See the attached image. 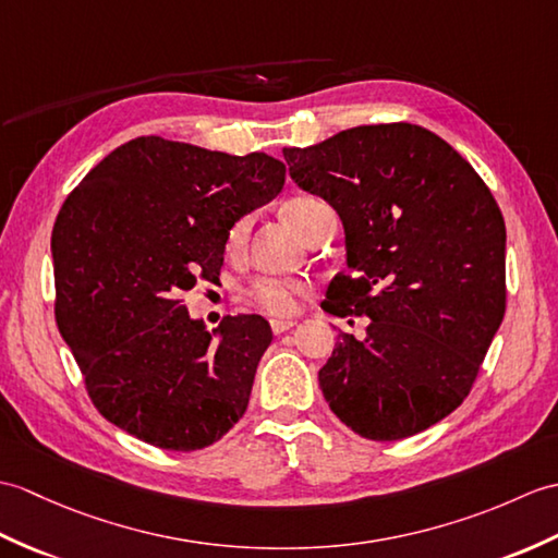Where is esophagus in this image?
Segmentation results:
<instances>
[{
  "label": "esophagus",
  "instance_id": "34e87169",
  "mask_svg": "<svg viewBox=\"0 0 558 558\" xmlns=\"http://www.w3.org/2000/svg\"><path fill=\"white\" fill-rule=\"evenodd\" d=\"M294 326H296L294 318H274V320H270V330H274L276 335L288 332V330L294 328Z\"/></svg>",
  "mask_w": 558,
  "mask_h": 558
}]
</instances>
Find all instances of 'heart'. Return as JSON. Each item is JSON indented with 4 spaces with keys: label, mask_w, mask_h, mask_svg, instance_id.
Here are the masks:
<instances>
[{
    "label": "heart",
    "mask_w": 558,
    "mask_h": 558,
    "mask_svg": "<svg viewBox=\"0 0 558 558\" xmlns=\"http://www.w3.org/2000/svg\"><path fill=\"white\" fill-rule=\"evenodd\" d=\"M320 206H326L316 197H308V194H300V197H292L288 204L282 206L284 218L290 223L304 232L308 218L314 216ZM244 235H247V218H240L230 226L228 235H226V250L228 252H238L244 242ZM306 294V282L296 280V278H276V276H262L252 280L247 288H244V300H247L250 306L256 311H262L266 316H290L302 304V296Z\"/></svg>",
    "instance_id": "b5f03b06"
}]
</instances>
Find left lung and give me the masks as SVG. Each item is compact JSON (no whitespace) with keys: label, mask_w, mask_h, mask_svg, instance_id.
I'll use <instances>...</instances> for the list:
<instances>
[{"label":"left lung","mask_w":558,"mask_h":558,"mask_svg":"<svg viewBox=\"0 0 558 558\" xmlns=\"http://www.w3.org/2000/svg\"><path fill=\"white\" fill-rule=\"evenodd\" d=\"M296 185L340 214L352 274L326 311L368 316L340 332L318 385L330 411L375 442L416 435L469 397L507 311V228L485 180L411 123L359 125L282 149Z\"/></svg>","instance_id":"8db88e82"}]
</instances>
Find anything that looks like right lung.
Listing matches in <instances>:
<instances>
[{
  "instance_id": "add662e5",
  "label": "right lung",
  "mask_w": 558,
  "mask_h": 558,
  "mask_svg": "<svg viewBox=\"0 0 558 558\" xmlns=\"http://www.w3.org/2000/svg\"><path fill=\"white\" fill-rule=\"evenodd\" d=\"M282 185L284 163L264 151L232 157L147 135L69 194L51 230L54 316L104 418L192 451L244 416L274 332L254 314L209 332L183 294L218 280L230 226Z\"/></svg>"
}]
</instances>
